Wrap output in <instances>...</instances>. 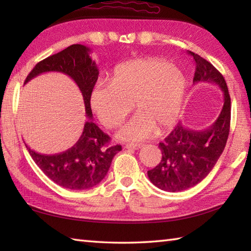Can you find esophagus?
Returning <instances> with one entry per match:
<instances>
[{"label": "esophagus", "mask_w": 251, "mask_h": 251, "mask_svg": "<svg viewBox=\"0 0 251 251\" xmlns=\"http://www.w3.org/2000/svg\"><path fill=\"white\" fill-rule=\"evenodd\" d=\"M126 149H134V150H138V149L142 148V145H131V143H128V145L125 146Z\"/></svg>", "instance_id": "esophagus-1"}]
</instances>
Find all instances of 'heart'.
<instances>
[{"instance_id":"heart-1","label":"heart","mask_w":251,"mask_h":251,"mask_svg":"<svg viewBox=\"0 0 251 251\" xmlns=\"http://www.w3.org/2000/svg\"><path fill=\"white\" fill-rule=\"evenodd\" d=\"M184 78L177 67L158 58H136L114 68L109 84H96L90 105L99 121L115 128L131 110L136 114L116 137L123 141L148 139L157 128L167 130L180 115L184 98Z\"/></svg>"}]
</instances>
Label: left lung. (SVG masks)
<instances>
[{
    "label": "left lung",
    "mask_w": 251,
    "mask_h": 251,
    "mask_svg": "<svg viewBox=\"0 0 251 251\" xmlns=\"http://www.w3.org/2000/svg\"><path fill=\"white\" fill-rule=\"evenodd\" d=\"M195 65L193 82L218 85L223 92V108L210 127L194 130L178 124L159 142L162 161L149 170L151 182L158 189L180 192L200 183L215 167L222 154L230 132L231 98L222 74L200 55L188 51Z\"/></svg>",
    "instance_id": "8db88e82"
}]
</instances>
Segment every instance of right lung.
Wrapping results in <instances>:
<instances>
[{"mask_svg": "<svg viewBox=\"0 0 251 251\" xmlns=\"http://www.w3.org/2000/svg\"><path fill=\"white\" fill-rule=\"evenodd\" d=\"M89 51L88 47L81 44L69 46L37 62L26 76L25 84L44 72L67 74L81 90L85 112L92 119L90 93L97 82L99 71ZM110 141L111 138L94 122L87 121L77 142L65 152L45 155L25 147L35 164L55 183L70 190H86L98 184L105 177L112 159L122 150L120 145L110 146Z\"/></svg>", "mask_w": 251, "mask_h": 251, "instance_id": "add662e5", "label": "right lung"}]
</instances>
